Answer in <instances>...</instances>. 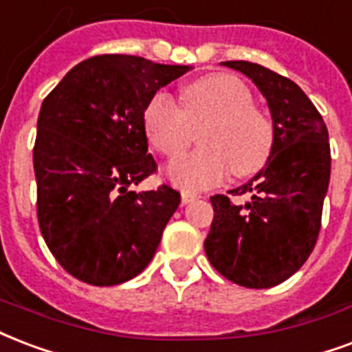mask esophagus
<instances>
[{
	"instance_id": "esophagus-1",
	"label": "esophagus",
	"mask_w": 352,
	"mask_h": 352,
	"mask_svg": "<svg viewBox=\"0 0 352 352\" xmlns=\"http://www.w3.org/2000/svg\"><path fill=\"white\" fill-rule=\"evenodd\" d=\"M181 199H182V205H188V203H192V201L199 199V194H195V192H188V190H182Z\"/></svg>"
}]
</instances>
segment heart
I'll use <instances>...</instances> for the list:
<instances>
[{
  "instance_id": "heart-1",
  "label": "heart",
  "mask_w": 352,
  "mask_h": 352,
  "mask_svg": "<svg viewBox=\"0 0 352 352\" xmlns=\"http://www.w3.org/2000/svg\"><path fill=\"white\" fill-rule=\"evenodd\" d=\"M199 151L168 166V179L186 190L218 186L232 173L248 177L264 168L273 147L270 120L253 107L245 82L229 74H210L182 88V109L158 92L144 111V131L160 155L177 158L192 144Z\"/></svg>"
}]
</instances>
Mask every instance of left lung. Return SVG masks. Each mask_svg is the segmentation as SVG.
Here are the masks:
<instances>
[{
	"instance_id": "1",
	"label": "left lung",
	"mask_w": 352,
	"mask_h": 352,
	"mask_svg": "<svg viewBox=\"0 0 352 352\" xmlns=\"http://www.w3.org/2000/svg\"><path fill=\"white\" fill-rule=\"evenodd\" d=\"M227 68L249 77L267 101L273 147L262 170L230 194H249L245 205L227 195L214 206L205 253L225 278L245 288L284 283L312 253L331 181V146L323 118L294 80L248 60Z\"/></svg>"
}]
</instances>
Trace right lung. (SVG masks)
<instances>
[{
    "label": "right lung",
    "instance_id": "right-lung-1",
    "mask_svg": "<svg viewBox=\"0 0 352 352\" xmlns=\"http://www.w3.org/2000/svg\"><path fill=\"white\" fill-rule=\"evenodd\" d=\"M192 66L99 55L64 75L44 99L33 149L42 236L64 270L92 286L127 283L155 256L181 194L131 192L157 170L144 111Z\"/></svg>",
    "mask_w": 352,
    "mask_h": 352
}]
</instances>
